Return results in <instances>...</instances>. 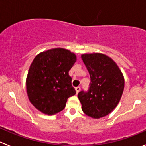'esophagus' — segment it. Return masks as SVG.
I'll list each match as a JSON object with an SVG mask.
<instances>
[{"label": "esophagus", "instance_id": "1", "mask_svg": "<svg viewBox=\"0 0 146 146\" xmlns=\"http://www.w3.org/2000/svg\"><path fill=\"white\" fill-rule=\"evenodd\" d=\"M75 90H76V94H78V93L80 92V87H77L75 88Z\"/></svg>", "mask_w": 146, "mask_h": 146}]
</instances>
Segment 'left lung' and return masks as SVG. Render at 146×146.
I'll return each instance as SVG.
<instances>
[{
	"label": "left lung",
	"mask_w": 146,
	"mask_h": 146,
	"mask_svg": "<svg viewBox=\"0 0 146 146\" xmlns=\"http://www.w3.org/2000/svg\"><path fill=\"white\" fill-rule=\"evenodd\" d=\"M91 77L87 93L80 91L78 99L82 110L88 116L100 118L116 108L124 89V77L116 63L99 52L81 55Z\"/></svg>",
	"instance_id": "1"
}]
</instances>
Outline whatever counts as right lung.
I'll use <instances>...</instances> for the list:
<instances>
[{
    "label": "right lung",
    "instance_id": "right-lung-1",
    "mask_svg": "<svg viewBox=\"0 0 146 146\" xmlns=\"http://www.w3.org/2000/svg\"><path fill=\"white\" fill-rule=\"evenodd\" d=\"M77 60L70 50L53 48L40 52L30 66L26 91L30 102L48 115L65 108L67 99L76 94L69 72Z\"/></svg>",
    "mask_w": 146,
    "mask_h": 146
}]
</instances>
